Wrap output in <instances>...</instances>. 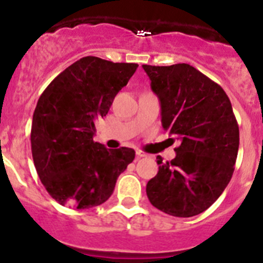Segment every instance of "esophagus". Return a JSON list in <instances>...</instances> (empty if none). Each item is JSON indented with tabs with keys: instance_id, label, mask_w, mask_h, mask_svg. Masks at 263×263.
Returning a JSON list of instances; mask_svg holds the SVG:
<instances>
[{
	"instance_id": "34e87169",
	"label": "esophagus",
	"mask_w": 263,
	"mask_h": 263,
	"mask_svg": "<svg viewBox=\"0 0 263 263\" xmlns=\"http://www.w3.org/2000/svg\"><path fill=\"white\" fill-rule=\"evenodd\" d=\"M136 156L139 159H141V158H146V156H148V154H146L145 153V151H142V150H137L136 151Z\"/></svg>"
}]
</instances>
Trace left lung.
<instances>
[{
    "mask_svg": "<svg viewBox=\"0 0 263 263\" xmlns=\"http://www.w3.org/2000/svg\"><path fill=\"white\" fill-rule=\"evenodd\" d=\"M161 107V124L181 140L173 160L159 156V172L147 182L151 205L177 217L210 208L234 172L239 127L219 84L187 63L142 65Z\"/></svg>",
    "mask_w": 263,
    "mask_h": 263,
    "instance_id": "1",
    "label": "left lung"
}]
</instances>
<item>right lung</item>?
Segmentation results:
<instances>
[{
	"label": "right lung",
	"mask_w": 263,
	"mask_h": 263,
	"mask_svg": "<svg viewBox=\"0 0 263 263\" xmlns=\"http://www.w3.org/2000/svg\"><path fill=\"white\" fill-rule=\"evenodd\" d=\"M137 67L87 55L42 92L31 122V154L39 179L61 205L79 210L102 205L134 161V148H107L94 135L97 121Z\"/></svg>",
	"instance_id": "add662e5"
}]
</instances>
